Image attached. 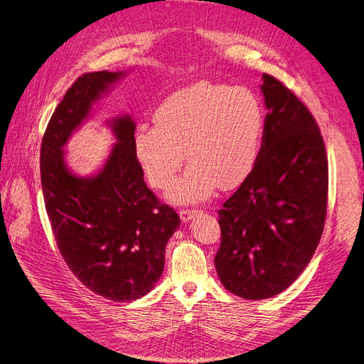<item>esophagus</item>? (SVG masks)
I'll use <instances>...</instances> for the list:
<instances>
[{"mask_svg":"<svg viewBox=\"0 0 364 364\" xmlns=\"http://www.w3.org/2000/svg\"><path fill=\"white\" fill-rule=\"evenodd\" d=\"M197 214L196 209H181L179 211V215H181V220L182 222H190V220Z\"/></svg>","mask_w":364,"mask_h":364,"instance_id":"obj_1","label":"esophagus"}]
</instances>
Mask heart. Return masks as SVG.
I'll return each mask as SVG.
<instances>
[{"label":"heart","instance_id":"b5f03b06","mask_svg":"<svg viewBox=\"0 0 364 364\" xmlns=\"http://www.w3.org/2000/svg\"><path fill=\"white\" fill-rule=\"evenodd\" d=\"M155 126L135 134V151L147 181L164 190L182 168L168 197L194 203L243 183L255 168L266 129L259 98L245 86L196 82L164 98L153 115Z\"/></svg>","mask_w":364,"mask_h":364}]
</instances>
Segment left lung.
Masks as SVG:
<instances>
[{
	"label": "left lung",
	"instance_id": "8db88e82",
	"mask_svg": "<svg viewBox=\"0 0 364 364\" xmlns=\"http://www.w3.org/2000/svg\"><path fill=\"white\" fill-rule=\"evenodd\" d=\"M266 129L249 178L218 209L220 281L245 299L279 294L305 270L321 241L328 203V158L308 107L262 74Z\"/></svg>",
	"mask_w": 364,
	"mask_h": 364
}]
</instances>
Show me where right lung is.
<instances>
[{"label":"right lung","instance_id":"add662e5","mask_svg":"<svg viewBox=\"0 0 364 364\" xmlns=\"http://www.w3.org/2000/svg\"><path fill=\"white\" fill-rule=\"evenodd\" d=\"M121 75H80L51 115L41 146L43 200L60 255L86 289L114 302L139 299L155 287L165 246L181 225L144 182L129 115L109 123L117 142L97 174L79 178L65 162L63 146Z\"/></svg>","mask_w":364,"mask_h":364}]
</instances>
